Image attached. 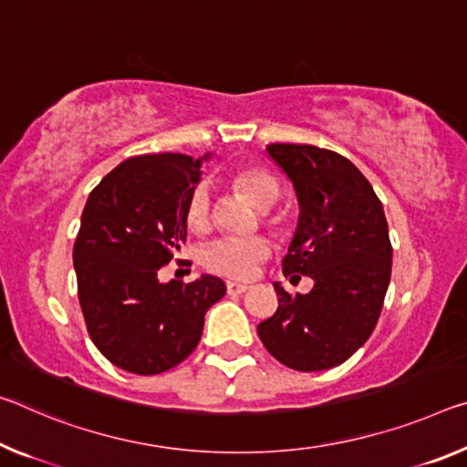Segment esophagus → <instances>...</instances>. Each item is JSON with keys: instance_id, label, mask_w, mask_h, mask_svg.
Masks as SVG:
<instances>
[{"instance_id": "esophagus-1", "label": "esophagus", "mask_w": 467, "mask_h": 467, "mask_svg": "<svg viewBox=\"0 0 467 467\" xmlns=\"http://www.w3.org/2000/svg\"><path fill=\"white\" fill-rule=\"evenodd\" d=\"M245 291H249V285L233 283V280H228V283H226V293L228 295H243Z\"/></svg>"}]
</instances>
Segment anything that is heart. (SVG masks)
Here are the masks:
<instances>
[{"label":"heart","instance_id":"heart-1","mask_svg":"<svg viewBox=\"0 0 467 467\" xmlns=\"http://www.w3.org/2000/svg\"><path fill=\"white\" fill-rule=\"evenodd\" d=\"M236 187L245 191L262 210H270L278 203L283 189L276 176L264 168H241L231 174ZM213 199L212 189L205 181H199L189 191L184 203V222L193 233H203L212 224ZM265 224L280 228L283 220L276 213L265 212ZM272 254V245L265 236H249V239H222L212 243L203 251V265L213 274L228 278H249L264 260Z\"/></svg>","mask_w":467,"mask_h":467}]
</instances>
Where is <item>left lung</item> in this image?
<instances>
[{
	"instance_id": "obj_1",
	"label": "left lung",
	"mask_w": 467,
	"mask_h": 467,
	"mask_svg": "<svg viewBox=\"0 0 467 467\" xmlns=\"http://www.w3.org/2000/svg\"><path fill=\"white\" fill-rule=\"evenodd\" d=\"M268 153L301 207L283 272L314 278V288L291 297L274 285L278 309L257 335L280 364L320 372L349 359L376 328L393 265L389 224L372 184L340 153L295 143H272Z\"/></svg>"
}]
</instances>
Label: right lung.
Here are the masks:
<instances>
[{"mask_svg":"<svg viewBox=\"0 0 467 467\" xmlns=\"http://www.w3.org/2000/svg\"><path fill=\"white\" fill-rule=\"evenodd\" d=\"M199 166L182 153L137 155L87 199L72 251L80 309L95 347L127 372L153 376L187 359L205 312L226 293L216 276L158 280L187 239L184 203Z\"/></svg>","mask_w":467,"mask_h":467,"instance_id":"right-lung-1","label":"right lung"}]
</instances>
